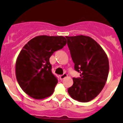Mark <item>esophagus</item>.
<instances>
[{
  "instance_id": "esophagus-1",
  "label": "esophagus",
  "mask_w": 123,
  "mask_h": 123,
  "mask_svg": "<svg viewBox=\"0 0 123 123\" xmlns=\"http://www.w3.org/2000/svg\"><path fill=\"white\" fill-rule=\"evenodd\" d=\"M67 74H65V73H64V74H62V75H60V78H61V79H64V78H65V77H67Z\"/></svg>"
}]
</instances>
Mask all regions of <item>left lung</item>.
I'll list each match as a JSON object with an SVG mask.
<instances>
[{
  "instance_id": "1",
  "label": "left lung",
  "mask_w": 123,
  "mask_h": 123,
  "mask_svg": "<svg viewBox=\"0 0 123 123\" xmlns=\"http://www.w3.org/2000/svg\"><path fill=\"white\" fill-rule=\"evenodd\" d=\"M74 69L80 77L73 78L68 92L74 99L87 102L96 97L104 88L109 73L106 53L92 38L86 36H65Z\"/></svg>"
}]
</instances>
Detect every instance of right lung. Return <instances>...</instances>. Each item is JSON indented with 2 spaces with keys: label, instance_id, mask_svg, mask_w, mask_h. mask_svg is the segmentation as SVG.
Here are the masks:
<instances>
[{
  "label": "right lung",
  "instance_id": "add662e5",
  "mask_svg": "<svg viewBox=\"0 0 123 123\" xmlns=\"http://www.w3.org/2000/svg\"><path fill=\"white\" fill-rule=\"evenodd\" d=\"M67 44L63 36H38L21 50L15 65L16 78L23 90L36 99L52 95L58 79L52 73L49 58Z\"/></svg>",
  "mask_w": 123,
  "mask_h": 123
}]
</instances>
